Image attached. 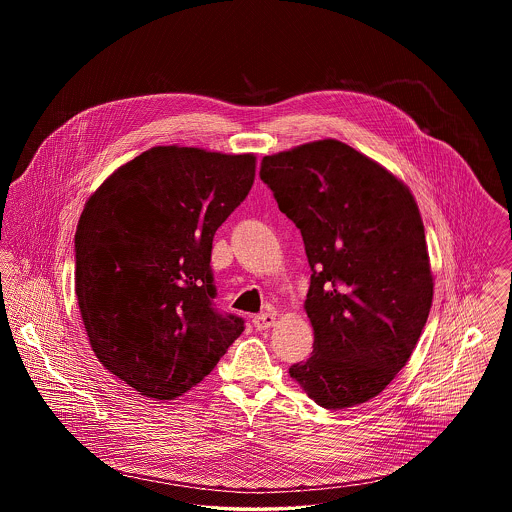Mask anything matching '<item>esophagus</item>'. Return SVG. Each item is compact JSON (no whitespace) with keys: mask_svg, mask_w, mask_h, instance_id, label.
I'll return each mask as SVG.
<instances>
[{"mask_svg":"<svg viewBox=\"0 0 512 512\" xmlns=\"http://www.w3.org/2000/svg\"><path fill=\"white\" fill-rule=\"evenodd\" d=\"M274 322H276V315H272V313H261L253 318V326L257 330H268L274 326Z\"/></svg>","mask_w":512,"mask_h":512,"instance_id":"1","label":"esophagus"}]
</instances>
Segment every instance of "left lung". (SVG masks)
<instances>
[{
  "instance_id": "left-lung-1",
  "label": "left lung",
  "mask_w": 512,
  "mask_h": 512,
  "mask_svg": "<svg viewBox=\"0 0 512 512\" xmlns=\"http://www.w3.org/2000/svg\"><path fill=\"white\" fill-rule=\"evenodd\" d=\"M261 180L301 230L313 355L290 376L324 409L361 405L407 365L434 297L424 224L409 188L338 140L261 161Z\"/></svg>"
}]
</instances>
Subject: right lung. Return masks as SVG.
<instances>
[{
    "label": "right lung",
    "instance_id": "1",
    "mask_svg": "<svg viewBox=\"0 0 512 512\" xmlns=\"http://www.w3.org/2000/svg\"><path fill=\"white\" fill-rule=\"evenodd\" d=\"M255 155L157 146L86 201L74 284L90 345L111 374L151 399L197 386L244 332L213 299L220 224L249 194Z\"/></svg>",
    "mask_w": 512,
    "mask_h": 512
}]
</instances>
